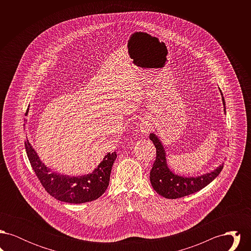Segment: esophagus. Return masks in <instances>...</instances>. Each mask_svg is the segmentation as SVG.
Masks as SVG:
<instances>
[{
	"mask_svg": "<svg viewBox=\"0 0 251 251\" xmlns=\"http://www.w3.org/2000/svg\"><path fill=\"white\" fill-rule=\"evenodd\" d=\"M151 129H152V124L149 120H143L141 121V123H140V131L143 134H145V135L149 134V132L151 131Z\"/></svg>",
	"mask_w": 251,
	"mask_h": 251,
	"instance_id": "esophagus-1",
	"label": "esophagus"
}]
</instances>
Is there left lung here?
I'll list each match as a JSON object with an SVG mask.
<instances>
[{
  "label": "left lung",
  "instance_id": "obj_1",
  "mask_svg": "<svg viewBox=\"0 0 251 251\" xmlns=\"http://www.w3.org/2000/svg\"><path fill=\"white\" fill-rule=\"evenodd\" d=\"M226 113V103L223 94L219 89ZM150 139L153 142L156 148V159L151 170V183L159 195L166 199H179L196 192L201 190L219 175L223 165L216 167L215 170L198 177H183L173 173L167 164V154L164 146L154 132L150 134Z\"/></svg>",
  "mask_w": 251,
  "mask_h": 251
}]
</instances>
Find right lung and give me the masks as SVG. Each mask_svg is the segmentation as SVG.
Listing matches in <instances>:
<instances>
[{
  "label": "right lung",
  "mask_w": 251,
  "mask_h": 251,
  "mask_svg": "<svg viewBox=\"0 0 251 251\" xmlns=\"http://www.w3.org/2000/svg\"><path fill=\"white\" fill-rule=\"evenodd\" d=\"M27 115L28 110L26 112ZM24 144L28 159L36 177L45 190L54 199L73 204L89 202L99 199L107 189L112 167L117 158L116 152H108L90 174L68 176L53 172L46 167L28 139Z\"/></svg>",
  "instance_id": "obj_1"
}]
</instances>
